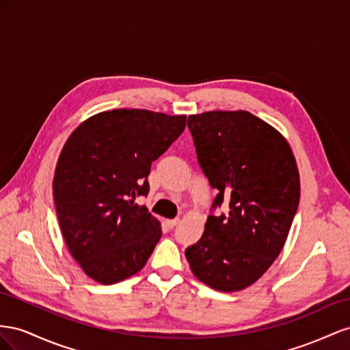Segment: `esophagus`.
Masks as SVG:
<instances>
[{"label":"esophagus","instance_id":"obj_1","mask_svg":"<svg viewBox=\"0 0 350 350\" xmlns=\"http://www.w3.org/2000/svg\"><path fill=\"white\" fill-rule=\"evenodd\" d=\"M178 221H180V219H178V218H174V219H165V226H167L168 228H173V227H176V226L178 224Z\"/></svg>","mask_w":350,"mask_h":350}]
</instances>
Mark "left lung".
Returning a JSON list of instances; mask_svg holds the SVG:
<instances>
[{
  "mask_svg": "<svg viewBox=\"0 0 350 350\" xmlns=\"http://www.w3.org/2000/svg\"><path fill=\"white\" fill-rule=\"evenodd\" d=\"M199 167L217 189L205 232L186 247L192 273L219 292L251 286L280 255L301 185L291 146L247 111L189 116ZM226 202L229 211L214 215Z\"/></svg>",
  "mask_w": 350,
  "mask_h": 350,
  "instance_id": "left-lung-1",
  "label": "left lung"
}]
</instances>
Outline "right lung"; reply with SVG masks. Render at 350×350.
I'll use <instances>...</instances> for the list:
<instances>
[{
  "mask_svg": "<svg viewBox=\"0 0 350 350\" xmlns=\"http://www.w3.org/2000/svg\"><path fill=\"white\" fill-rule=\"evenodd\" d=\"M185 127L186 116L120 108L67 139L53 182L55 211L70 254L95 282H122L151 256L161 226L135 199L149 193L152 163Z\"/></svg>",
  "mask_w": 350,
  "mask_h": 350,
  "instance_id": "right-lung-1",
  "label": "right lung"
}]
</instances>
